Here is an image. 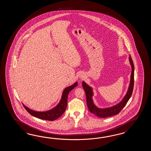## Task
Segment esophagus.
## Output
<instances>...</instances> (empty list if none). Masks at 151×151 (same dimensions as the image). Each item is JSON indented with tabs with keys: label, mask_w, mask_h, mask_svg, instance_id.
<instances>
[{
	"label": "esophagus",
	"mask_w": 151,
	"mask_h": 151,
	"mask_svg": "<svg viewBox=\"0 0 151 151\" xmlns=\"http://www.w3.org/2000/svg\"><path fill=\"white\" fill-rule=\"evenodd\" d=\"M85 78V76L83 74H81L80 76V78L81 79H83V78Z\"/></svg>",
	"instance_id": "esophagus-1"
}]
</instances>
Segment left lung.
Segmentation results:
<instances>
[{"label":"left lung","instance_id":"8db88e82","mask_svg":"<svg viewBox=\"0 0 151 151\" xmlns=\"http://www.w3.org/2000/svg\"><path fill=\"white\" fill-rule=\"evenodd\" d=\"M129 60L131 66L132 72L131 74V79L129 82V85L128 86L127 92L125 96L123 98L122 100L114 106L105 108V109H100L96 106L93 102L92 96H93V89L91 87L89 86L85 82L83 81L82 85L83 90L86 93V97L87 105L88 109L94 115L100 117V118H107L111 116H115L119 113L122 109L125 106L126 104L128 102V100L131 98L134 87V66L132 61L131 57L129 55Z\"/></svg>","mask_w":151,"mask_h":151}]
</instances>
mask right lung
Wrapping results in <instances>:
<instances>
[{
    "mask_svg": "<svg viewBox=\"0 0 151 151\" xmlns=\"http://www.w3.org/2000/svg\"><path fill=\"white\" fill-rule=\"evenodd\" d=\"M78 85V83L76 82L70 86L66 87L63 92L61 100L57 106L52 109L44 111V112H38L29 109L27 106L23 104V106L28 112L32 116L37 118L38 119H42L45 120L53 121L60 116L65 112V109L67 107L68 104V93L71 90H73L75 87Z\"/></svg>",
    "mask_w": 151,
    "mask_h": 151,
    "instance_id": "add662e5",
    "label": "right lung"
}]
</instances>
